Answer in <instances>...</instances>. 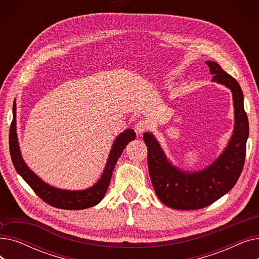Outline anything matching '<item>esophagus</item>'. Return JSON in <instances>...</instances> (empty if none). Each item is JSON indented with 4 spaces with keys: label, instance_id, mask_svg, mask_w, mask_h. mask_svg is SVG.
<instances>
[{
    "label": "esophagus",
    "instance_id": "obj_1",
    "mask_svg": "<svg viewBox=\"0 0 259 259\" xmlns=\"http://www.w3.org/2000/svg\"><path fill=\"white\" fill-rule=\"evenodd\" d=\"M134 129L138 134H143L145 131L149 129V122L147 120H140L137 122Z\"/></svg>",
    "mask_w": 259,
    "mask_h": 259
}]
</instances>
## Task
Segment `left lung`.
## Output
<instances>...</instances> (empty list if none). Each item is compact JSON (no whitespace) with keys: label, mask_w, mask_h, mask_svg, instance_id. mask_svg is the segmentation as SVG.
<instances>
[{"label":"left lung","mask_w":259,"mask_h":259,"mask_svg":"<svg viewBox=\"0 0 259 259\" xmlns=\"http://www.w3.org/2000/svg\"><path fill=\"white\" fill-rule=\"evenodd\" d=\"M206 64L212 81L225 85L233 94L235 125L224 152L201 171L185 172L172 166L153 134L144 133L148 149V169L159 200L176 210L205 208L228 193L237 183L244 165L249 137V121L243 108V94L238 81L215 62Z\"/></svg>","instance_id":"obj_1"}]
</instances>
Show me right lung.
I'll return each mask as SVG.
<instances>
[{
    "label": "right lung",
    "instance_id": "obj_1",
    "mask_svg": "<svg viewBox=\"0 0 259 259\" xmlns=\"http://www.w3.org/2000/svg\"><path fill=\"white\" fill-rule=\"evenodd\" d=\"M12 114L13 116L9 131V150L12 164L15 166L17 172L22 176L23 180L31 187V189L40 199H43L48 205L59 209L83 210L98 205L106 194L109 184H110L111 181L113 169L122 150L126 148L129 142L135 140V132L132 129H127L118 135L112 145L110 154H109L101 179L94 186L86 190H81V191L62 190L44 183L25 164L18 143L15 105H13Z\"/></svg>",
    "mask_w": 259,
    "mask_h": 259
}]
</instances>
